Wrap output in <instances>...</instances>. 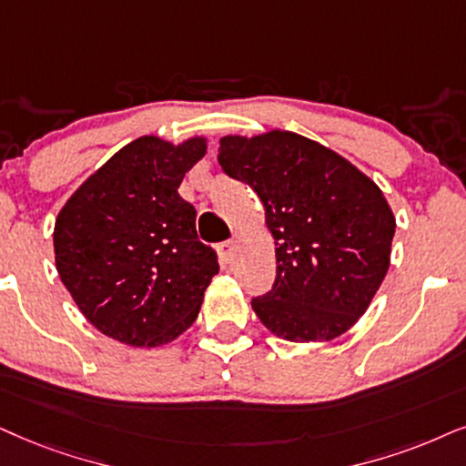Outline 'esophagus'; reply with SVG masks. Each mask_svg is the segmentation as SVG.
<instances>
[{
  "label": "esophagus",
  "instance_id": "34e87169",
  "mask_svg": "<svg viewBox=\"0 0 466 466\" xmlns=\"http://www.w3.org/2000/svg\"><path fill=\"white\" fill-rule=\"evenodd\" d=\"M219 251H221L223 260L232 262L234 256H237V240L229 238V240H226V243H221V245H219Z\"/></svg>",
  "mask_w": 466,
  "mask_h": 466
}]
</instances>
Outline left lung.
Returning a JSON list of instances; mask_svg holds the SVG:
<instances>
[{
    "label": "left lung",
    "mask_w": 466,
    "mask_h": 466,
    "mask_svg": "<svg viewBox=\"0 0 466 466\" xmlns=\"http://www.w3.org/2000/svg\"><path fill=\"white\" fill-rule=\"evenodd\" d=\"M219 165L262 199L277 277L251 299L262 325L290 341H327L355 325L390 268L396 219L355 165L290 131L228 135Z\"/></svg>",
    "instance_id": "1"
}]
</instances>
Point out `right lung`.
Returning a JSON list of instances; mask_svg holds the SVG:
<instances>
[{"label":"right lung","mask_w":466,"mask_h":466,"mask_svg":"<svg viewBox=\"0 0 466 466\" xmlns=\"http://www.w3.org/2000/svg\"><path fill=\"white\" fill-rule=\"evenodd\" d=\"M206 139L174 146L152 135L117 150L64 204L53 229L56 267L76 308L98 331L128 346H163L196 322L213 247L180 198Z\"/></svg>","instance_id":"add662e5"}]
</instances>
